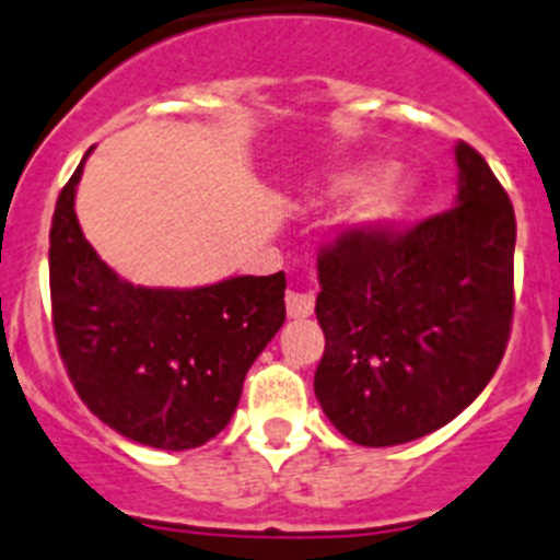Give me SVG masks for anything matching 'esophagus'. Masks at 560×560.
I'll return each mask as SVG.
<instances>
[{
    "label": "esophagus",
    "instance_id": "1",
    "mask_svg": "<svg viewBox=\"0 0 560 560\" xmlns=\"http://www.w3.org/2000/svg\"><path fill=\"white\" fill-rule=\"evenodd\" d=\"M314 312V295L312 292H287V314L292 319H306Z\"/></svg>",
    "mask_w": 560,
    "mask_h": 560
}]
</instances>
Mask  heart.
Segmentation results:
<instances>
[{
    "label": "heart",
    "instance_id": "heart-1",
    "mask_svg": "<svg viewBox=\"0 0 560 560\" xmlns=\"http://www.w3.org/2000/svg\"><path fill=\"white\" fill-rule=\"evenodd\" d=\"M358 180L360 175H349V178L341 180V186H354ZM406 197H409V186L400 180V175H376L352 197V202H349L341 217V228L358 235L374 233V230L385 228L387 222L398 217L400 208L406 206Z\"/></svg>",
    "mask_w": 560,
    "mask_h": 560
}]
</instances>
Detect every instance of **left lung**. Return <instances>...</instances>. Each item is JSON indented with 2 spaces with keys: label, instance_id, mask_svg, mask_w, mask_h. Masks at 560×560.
Here are the masks:
<instances>
[{
  "label": "left lung",
  "instance_id": "left-lung-1",
  "mask_svg": "<svg viewBox=\"0 0 560 560\" xmlns=\"http://www.w3.org/2000/svg\"><path fill=\"white\" fill-rule=\"evenodd\" d=\"M457 197L411 230L341 233L316 257L325 354L314 393L354 444L393 447L455 420L493 380L515 308V208L455 145Z\"/></svg>",
  "mask_w": 560,
  "mask_h": 560
}]
</instances>
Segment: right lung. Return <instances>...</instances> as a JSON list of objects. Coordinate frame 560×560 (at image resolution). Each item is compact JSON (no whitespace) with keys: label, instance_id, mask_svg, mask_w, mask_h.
I'll return each mask as SVG.
<instances>
[{"label":"right lung","instance_id":"1","mask_svg":"<svg viewBox=\"0 0 560 560\" xmlns=\"http://www.w3.org/2000/svg\"><path fill=\"white\" fill-rule=\"evenodd\" d=\"M86 156L50 222V312L61 363L83 404L116 433L156 450L200 447L228 425L246 371L284 325V270L195 290L129 284L78 224Z\"/></svg>","mask_w":560,"mask_h":560}]
</instances>
